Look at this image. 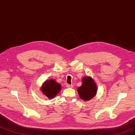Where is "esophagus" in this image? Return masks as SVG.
Here are the masks:
<instances>
[{
	"label": "esophagus",
	"instance_id": "1",
	"mask_svg": "<svg viewBox=\"0 0 135 135\" xmlns=\"http://www.w3.org/2000/svg\"><path fill=\"white\" fill-rule=\"evenodd\" d=\"M66 87L68 88H73V85L67 84V85H66Z\"/></svg>",
	"mask_w": 135,
	"mask_h": 135
}]
</instances>
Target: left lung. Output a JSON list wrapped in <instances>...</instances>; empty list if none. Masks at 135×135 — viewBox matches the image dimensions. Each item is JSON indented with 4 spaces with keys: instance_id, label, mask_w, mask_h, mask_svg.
I'll return each instance as SVG.
<instances>
[{
    "instance_id": "1",
    "label": "left lung",
    "mask_w": 135,
    "mask_h": 135,
    "mask_svg": "<svg viewBox=\"0 0 135 135\" xmlns=\"http://www.w3.org/2000/svg\"><path fill=\"white\" fill-rule=\"evenodd\" d=\"M77 90L81 99L88 101L96 96L98 87L93 79L87 76L83 78L82 85L78 88Z\"/></svg>"
}]
</instances>
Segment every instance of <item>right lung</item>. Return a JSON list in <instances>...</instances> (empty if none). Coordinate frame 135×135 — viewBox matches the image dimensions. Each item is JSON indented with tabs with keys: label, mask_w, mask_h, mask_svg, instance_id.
I'll return each instance as SVG.
<instances>
[{
	"label": "right lung",
	"mask_w": 135,
	"mask_h": 135,
	"mask_svg": "<svg viewBox=\"0 0 135 135\" xmlns=\"http://www.w3.org/2000/svg\"><path fill=\"white\" fill-rule=\"evenodd\" d=\"M42 93L49 99H52L61 90V85L54 79L47 80L42 84L40 88Z\"/></svg>",
	"instance_id": "right-lung-1"
}]
</instances>
